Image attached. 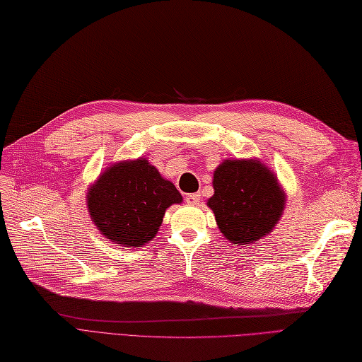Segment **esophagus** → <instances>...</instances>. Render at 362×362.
Instances as JSON below:
<instances>
[{
	"instance_id": "34e87169",
	"label": "esophagus",
	"mask_w": 362,
	"mask_h": 362,
	"mask_svg": "<svg viewBox=\"0 0 362 362\" xmlns=\"http://www.w3.org/2000/svg\"><path fill=\"white\" fill-rule=\"evenodd\" d=\"M185 200L189 206H195L200 203V194H188L185 197Z\"/></svg>"
}]
</instances>
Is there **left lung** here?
Instances as JSON below:
<instances>
[{"label": "left lung", "mask_w": 362, "mask_h": 362, "mask_svg": "<svg viewBox=\"0 0 362 362\" xmlns=\"http://www.w3.org/2000/svg\"><path fill=\"white\" fill-rule=\"evenodd\" d=\"M214 195L207 200L223 236L252 245L275 228L286 207L276 174L257 158L226 159L214 171Z\"/></svg>", "instance_id": "8db88e82"}]
</instances>
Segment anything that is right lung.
Wrapping results in <instances>:
<instances>
[{
    "mask_svg": "<svg viewBox=\"0 0 362 362\" xmlns=\"http://www.w3.org/2000/svg\"><path fill=\"white\" fill-rule=\"evenodd\" d=\"M86 200L100 235L119 247L139 248L156 236L167 209L183 197L146 158H138L105 168Z\"/></svg>",
    "mask_w": 362,
    "mask_h": 362,
    "instance_id": "right-lung-1",
    "label": "right lung"
}]
</instances>
